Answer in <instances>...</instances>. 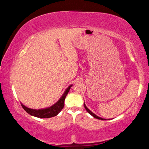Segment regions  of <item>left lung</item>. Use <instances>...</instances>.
Returning <instances> with one entry per match:
<instances>
[{
    "instance_id": "8db88e82",
    "label": "left lung",
    "mask_w": 149,
    "mask_h": 149,
    "mask_svg": "<svg viewBox=\"0 0 149 149\" xmlns=\"http://www.w3.org/2000/svg\"><path fill=\"white\" fill-rule=\"evenodd\" d=\"M84 108H85V109L86 110V111H87L89 114H91V115H92L94 118H97V119H99V120H105V119H104V118H100V117H99V116H98L96 115L95 114H94L93 113H92V112H91V111H90V110H89V109L87 108V107H86V106L85 105V104H84Z\"/></svg>"
}]
</instances>
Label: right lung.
I'll return each instance as SVG.
<instances>
[{
  "mask_svg": "<svg viewBox=\"0 0 149 149\" xmlns=\"http://www.w3.org/2000/svg\"><path fill=\"white\" fill-rule=\"evenodd\" d=\"M72 85H70L64 93L63 96L61 97L58 101H57L55 104L52 105L51 107H48V108L43 109H29L28 107H25L24 105L21 103V106L22 108L24 109L25 111L27 113L31 114L32 116H36L38 118H51L53 117L54 116H56L60 112L61 110L63 109L64 105H65V98L67 97L68 93L69 92L70 87Z\"/></svg>",
  "mask_w": 149,
  "mask_h": 149,
  "instance_id": "right-lung-1",
  "label": "right lung"
}]
</instances>
